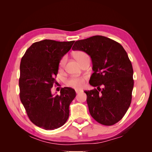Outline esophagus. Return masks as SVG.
Masks as SVG:
<instances>
[{
    "label": "esophagus",
    "instance_id": "1",
    "mask_svg": "<svg viewBox=\"0 0 152 152\" xmlns=\"http://www.w3.org/2000/svg\"><path fill=\"white\" fill-rule=\"evenodd\" d=\"M81 91H80V90H76V93H77V94H78V93H80Z\"/></svg>",
    "mask_w": 152,
    "mask_h": 152
}]
</instances>
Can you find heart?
<instances>
[{"label": "heart", "mask_w": 152, "mask_h": 152, "mask_svg": "<svg viewBox=\"0 0 152 152\" xmlns=\"http://www.w3.org/2000/svg\"><path fill=\"white\" fill-rule=\"evenodd\" d=\"M88 57V55L82 51H76V52L74 53V57H75V59L78 61V62L80 64H81L82 61ZM65 61L66 57L64 56L59 61L60 68L63 67V66L64 65V63H65ZM66 84L68 86L71 87V88L75 89H80L82 88L83 85H84V79L83 78H78V77H72V78H70L66 80Z\"/></svg>", "instance_id": "heart-1"}]
</instances>
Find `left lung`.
<instances>
[{
	"label": "left lung",
	"mask_w": 152,
	"mask_h": 152,
	"mask_svg": "<svg viewBox=\"0 0 152 152\" xmlns=\"http://www.w3.org/2000/svg\"><path fill=\"white\" fill-rule=\"evenodd\" d=\"M72 49L91 58L94 72L89 84L96 89L84 91L90 114L102 125H114L127 112L132 99L133 69L127 52L117 42L99 35L76 41Z\"/></svg>",
	"instance_id": "1"
}]
</instances>
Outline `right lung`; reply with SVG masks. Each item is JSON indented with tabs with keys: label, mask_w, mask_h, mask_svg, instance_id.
I'll return each instance as SVG.
<instances>
[{
	"label": "right lung",
	"mask_w": 152,
	"mask_h": 152,
	"mask_svg": "<svg viewBox=\"0 0 152 152\" xmlns=\"http://www.w3.org/2000/svg\"><path fill=\"white\" fill-rule=\"evenodd\" d=\"M74 41L44 40L34 42L21 58L19 96L30 120L46 130L63 126L69 116V106L76 96L74 89L62 88L60 95L51 91L56 83L59 61Z\"/></svg>",
	"instance_id": "obj_1"
}]
</instances>
